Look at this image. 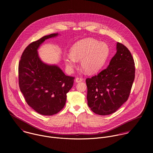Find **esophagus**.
Returning a JSON list of instances; mask_svg holds the SVG:
<instances>
[{
  "mask_svg": "<svg viewBox=\"0 0 153 153\" xmlns=\"http://www.w3.org/2000/svg\"><path fill=\"white\" fill-rule=\"evenodd\" d=\"M83 81V79H82V78L77 77V78H76V79H75V82H81V81Z\"/></svg>",
  "mask_w": 153,
  "mask_h": 153,
  "instance_id": "34e87169",
  "label": "esophagus"
}]
</instances>
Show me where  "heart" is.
I'll list each match as a JSON object with an SVG mask.
<instances>
[{"mask_svg": "<svg viewBox=\"0 0 153 153\" xmlns=\"http://www.w3.org/2000/svg\"><path fill=\"white\" fill-rule=\"evenodd\" d=\"M109 55V48L105 43L88 38L74 44L70 55L64 57L67 69L71 71L76 61L81 60L82 69L88 74H94L104 65Z\"/></svg>", "mask_w": 153, "mask_h": 153, "instance_id": "1", "label": "heart"}]
</instances>
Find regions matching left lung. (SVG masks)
I'll return each instance as SVG.
<instances>
[{
  "label": "left lung",
  "instance_id": "left-lung-1",
  "mask_svg": "<svg viewBox=\"0 0 153 153\" xmlns=\"http://www.w3.org/2000/svg\"><path fill=\"white\" fill-rule=\"evenodd\" d=\"M134 65L128 48L117 42L108 67L86 79L88 105L94 113L111 114L127 101L135 78Z\"/></svg>",
  "mask_w": 153,
  "mask_h": 153
}]
</instances>
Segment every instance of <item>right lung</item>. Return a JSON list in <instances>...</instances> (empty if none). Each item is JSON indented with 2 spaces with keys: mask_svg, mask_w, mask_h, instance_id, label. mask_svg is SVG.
Listing matches in <instances>:
<instances>
[{
  "mask_svg": "<svg viewBox=\"0 0 153 153\" xmlns=\"http://www.w3.org/2000/svg\"><path fill=\"white\" fill-rule=\"evenodd\" d=\"M52 33L29 44L19 64V85L27 104L44 115L57 114L65 105L66 94L72 87L74 77L67 76L56 65L40 59L38 49L44 41L56 37Z\"/></svg>",
  "mask_w": 153,
  "mask_h": 153,
  "instance_id": "obj_1",
  "label": "right lung"
}]
</instances>
